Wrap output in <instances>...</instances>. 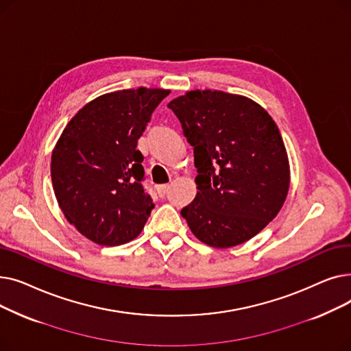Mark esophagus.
<instances>
[{
	"label": "esophagus",
	"mask_w": 351,
	"mask_h": 351,
	"mask_svg": "<svg viewBox=\"0 0 351 351\" xmlns=\"http://www.w3.org/2000/svg\"><path fill=\"white\" fill-rule=\"evenodd\" d=\"M169 188H171V185H160V186H158V188H156L158 195H159L160 197H163L166 193H168Z\"/></svg>",
	"instance_id": "34e87169"
}]
</instances>
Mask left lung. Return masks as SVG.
<instances>
[{
  "label": "left lung",
  "mask_w": 351,
  "mask_h": 351,
  "mask_svg": "<svg viewBox=\"0 0 351 351\" xmlns=\"http://www.w3.org/2000/svg\"><path fill=\"white\" fill-rule=\"evenodd\" d=\"M168 108L193 146L197 169V193L182 217L212 247L247 242L279 213L289 192L278 125L259 104L222 90H191Z\"/></svg>",
  "instance_id": "1"
}]
</instances>
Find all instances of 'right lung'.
<instances>
[{"label":"right lung","mask_w":351,"mask_h":351,"mask_svg":"<svg viewBox=\"0 0 351 351\" xmlns=\"http://www.w3.org/2000/svg\"><path fill=\"white\" fill-rule=\"evenodd\" d=\"M168 89L109 92L88 102L62 131L51 158L55 197L68 222L89 241L119 246L134 241L154 209L136 149Z\"/></svg>","instance_id":"right-lung-1"}]
</instances>
